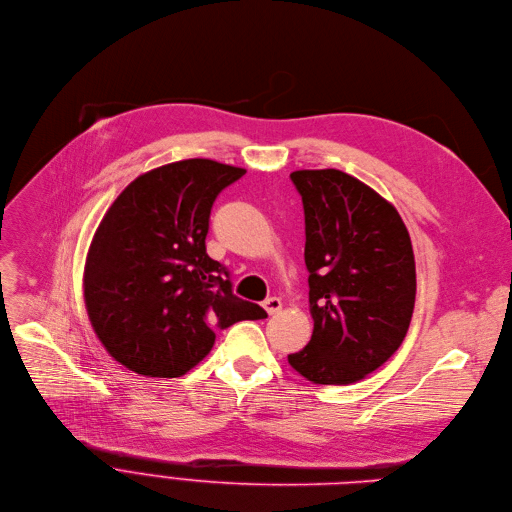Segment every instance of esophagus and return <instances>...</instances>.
I'll list each match as a JSON object with an SVG mask.
<instances>
[{
    "label": "esophagus",
    "instance_id": "esophagus-1",
    "mask_svg": "<svg viewBox=\"0 0 512 512\" xmlns=\"http://www.w3.org/2000/svg\"><path fill=\"white\" fill-rule=\"evenodd\" d=\"M263 308L267 310V314H277L282 310V300L280 298H267L263 302Z\"/></svg>",
    "mask_w": 512,
    "mask_h": 512
}]
</instances>
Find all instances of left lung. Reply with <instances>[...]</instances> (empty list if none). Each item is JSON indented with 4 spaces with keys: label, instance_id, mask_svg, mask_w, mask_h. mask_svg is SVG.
<instances>
[{
    "label": "left lung",
    "instance_id": "1",
    "mask_svg": "<svg viewBox=\"0 0 512 512\" xmlns=\"http://www.w3.org/2000/svg\"><path fill=\"white\" fill-rule=\"evenodd\" d=\"M304 204L314 329L290 365L312 384L347 386L402 345L416 296L408 230L376 190L339 169L290 173Z\"/></svg>",
    "mask_w": 512,
    "mask_h": 512
}]
</instances>
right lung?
Here are the masks:
<instances>
[{
	"label": "right lung",
	"instance_id": "1",
	"mask_svg": "<svg viewBox=\"0 0 512 512\" xmlns=\"http://www.w3.org/2000/svg\"><path fill=\"white\" fill-rule=\"evenodd\" d=\"M247 169L183 159L130 181L104 214L83 269V300L106 351L134 374L179 378L214 345V329L267 312L230 292L206 253L216 196Z\"/></svg>",
	"mask_w": 512,
	"mask_h": 512
}]
</instances>
